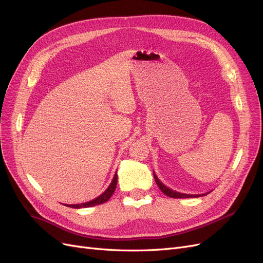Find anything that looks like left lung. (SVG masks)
I'll list each match as a JSON object with an SVG mask.
<instances>
[{
    "label": "left lung",
    "mask_w": 263,
    "mask_h": 263,
    "mask_svg": "<svg viewBox=\"0 0 263 263\" xmlns=\"http://www.w3.org/2000/svg\"><path fill=\"white\" fill-rule=\"evenodd\" d=\"M154 179H155V182L156 184L158 185V187L160 189V191L164 193L165 195H167L168 197L170 198H192V197H199V196H202V195H185V194H181V193H177V192H173L172 190L168 189L167 186H165L164 184H162L158 179L157 177L154 174Z\"/></svg>",
    "instance_id": "8db88e82"
}]
</instances>
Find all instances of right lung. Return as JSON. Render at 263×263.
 Masks as SVG:
<instances>
[{
    "label": "right lung",
    "instance_id": "right-lung-1",
    "mask_svg": "<svg viewBox=\"0 0 263 263\" xmlns=\"http://www.w3.org/2000/svg\"><path fill=\"white\" fill-rule=\"evenodd\" d=\"M117 183H118V174L116 173L115 174V178H114V180H112L110 186L108 187L107 191L103 195L97 197L96 199L92 200V201H90V202L81 203V204H67L66 206L73 208V209H79V208H90V206H94V205H97V204H103V203L107 202L108 200L111 198L112 194L115 193L116 187H117Z\"/></svg>",
    "mask_w": 263,
    "mask_h": 263
}]
</instances>
